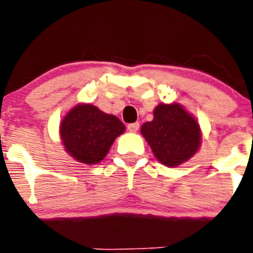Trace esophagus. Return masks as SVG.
<instances>
[{
  "mask_svg": "<svg viewBox=\"0 0 253 253\" xmlns=\"http://www.w3.org/2000/svg\"><path fill=\"white\" fill-rule=\"evenodd\" d=\"M139 127H140L139 123H131L127 126V130H129L130 132H136L137 130H139Z\"/></svg>",
  "mask_w": 253,
  "mask_h": 253,
  "instance_id": "esophagus-1",
  "label": "esophagus"
}]
</instances>
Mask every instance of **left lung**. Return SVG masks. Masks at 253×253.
<instances>
[{
    "label": "left lung",
    "mask_w": 253,
    "mask_h": 253,
    "mask_svg": "<svg viewBox=\"0 0 253 253\" xmlns=\"http://www.w3.org/2000/svg\"><path fill=\"white\" fill-rule=\"evenodd\" d=\"M140 131L155 157L167 167L187 162L201 149L199 123L177 102L156 106L154 119L142 124Z\"/></svg>",
    "instance_id": "left-lung-1"
}]
</instances>
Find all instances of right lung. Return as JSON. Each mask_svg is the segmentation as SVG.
I'll return each instance as SVG.
<instances>
[{
  "mask_svg": "<svg viewBox=\"0 0 253 253\" xmlns=\"http://www.w3.org/2000/svg\"><path fill=\"white\" fill-rule=\"evenodd\" d=\"M124 131L126 126L116 116L89 103L72 107L62 118L59 130L65 151L84 165L99 164Z\"/></svg>",
  "mask_w": 253,
  "mask_h": 253,
  "instance_id": "add662e5",
  "label": "right lung"
}]
</instances>
